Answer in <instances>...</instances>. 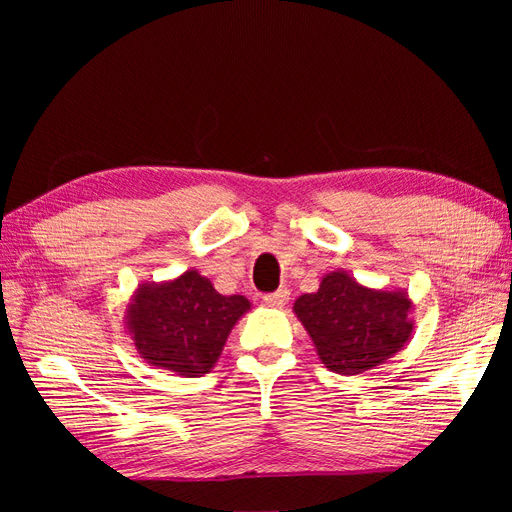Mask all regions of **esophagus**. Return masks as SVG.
<instances>
[{
    "label": "esophagus",
    "mask_w": 512,
    "mask_h": 512,
    "mask_svg": "<svg viewBox=\"0 0 512 512\" xmlns=\"http://www.w3.org/2000/svg\"><path fill=\"white\" fill-rule=\"evenodd\" d=\"M288 299H290L288 288H280V290H275V292L262 297V301H265V305H269V307H284L288 303Z\"/></svg>",
    "instance_id": "1"
}]
</instances>
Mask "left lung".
<instances>
[{"label": "left lung", "mask_w": 512, "mask_h": 512, "mask_svg": "<svg viewBox=\"0 0 512 512\" xmlns=\"http://www.w3.org/2000/svg\"><path fill=\"white\" fill-rule=\"evenodd\" d=\"M414 309L406 290L369 288L342 269L316 292L301 294L292 312L312 337L322 365L339 376L376 369L408 344Z\"/></svg>", "instance_id": "left-lung-1"}]
</instances>
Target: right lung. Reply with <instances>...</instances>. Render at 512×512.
<instances>
[{"mask_svg": "<svg viewBox=\"0 0 512 512\" xmlns=\"http://www.w3.org/2000/svg\"><path fill=\"white\" fill-rule=\"evenodd\" d=\"M250 309L243 294L224 297L209 277L188 269L175 280L138 284L123 320L149 365L198 378L215 367L232 327Z\"/></svg>", "mask_w": 512, "mask_h": 512, "instance_id": "1", "label": "right lung"}]
</instances>
